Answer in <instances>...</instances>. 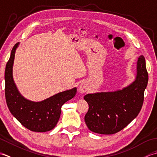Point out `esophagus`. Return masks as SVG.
Listing matches in <instances>:
<instances>
[{
	"label": "esophagus",
	"mask_w": 157,
	"mask_h": 157,
	"mask_svg": "<svg viewBox=\"0 0 157 157\" xmlns=\"http://www.w3.org/2000/svg\"><path fill=\"white\" fill-rule=\"evenodd\" d=\"M87 91V85L86 83L82 82L79 86V92L81 94H84L86 91Z\"/></svg>",
	"instance_id": "obj_1"
}]
</instances>
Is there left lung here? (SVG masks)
I'll use <instances>...</instances> for the list:
<instances>
[{
  "instance_id": "8db88e82",
  "label": "left lung",
  "mask_w": 157,
  "mask_h": 157,
  "mask_svg": "<svg viewBox=\"0 0 157 157\" xmlns=\"http://www.w3.org/2000/svg\"><path fill=\"white\" fill-rule=\"evenodd\" d=\"M148 81L145 58L138 57L135 81L122 90L89 94L84 96L89 104L85 121L89 129L100 134H114L127 126L142 109Z\"/></svg>"
}]
</instances>
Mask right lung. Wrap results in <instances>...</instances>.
<instances>
[{
    "label": "right lung",
    "instance_id": "1",
    "mask_svg": "<svg viewBox=\"0 0 157 157\" xmlns=\"http://www.w3.org/2000/svg\"><path fill=\"white\" fill-rule=\"evenodd\" d=\"M18 44L19 43H16L13 48L5 68V93L7 106L13 117L25 128L35 132H49L58 122L62 105L75 96L76 88L60 92L39 102L24 98L18 91L13 78V65Z\"/></svg>",
    "mask_w": 157,
    "mask_h": 157
}]
</instances>
